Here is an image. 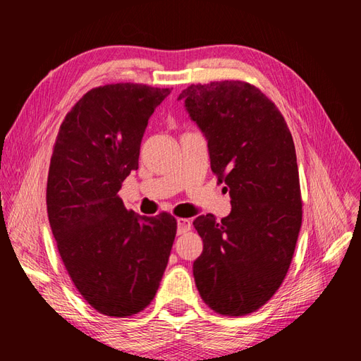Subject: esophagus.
Returning <instances> with one entry per match:
<instances>
[{"label": "esophagus", "instance_id": "1", "mask_svg": "<svg viewBox=\"0 0 361 361\" xmlns=\"http://www.w3.org/2000/svg\"><path fill=\"white\" fill-rule=\"evenodd\" d=\"M176 225H178V234H185L192 228V221L189 219H178L176 220Z\"/></svg>", "mask_w": 361, "mask_h": 361}]
</instances>
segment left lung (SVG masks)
Here are the masks:
<instances>
[{
    "label": "left lung",
    "instance_id": "obj_1",
    "mask_svg": "<svg viewBox=\"0 0 361 361\" xmlns=\"http://www.w3.org/2000/svg\"><path fill=\"white\" fill-rule=\"evenodd\" d=\"M178 99L208 140L211 169L233 206L220 221L194 220L203 239L195 286L219 315H248L278 291L293 259L302 221L293 137L278 106L248 82L197 83Z\"/></svg>",
    "mask_w": 361,
    "mask_h": 361
}]
</instances>
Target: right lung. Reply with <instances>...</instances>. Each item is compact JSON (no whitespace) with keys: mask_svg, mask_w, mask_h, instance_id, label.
Instances as JSON below:
<instances>
[{"mask_svg":"<svg viewBox=\"0 0 361 361\" xmlns=\"http://www.w3.org/2000/svg\"><path fill=\"white\" fill-rule=\"evenodd\" d=\"M169 94L130 82L90 90L52 149L46 206L60 257L82 298L111 318L152 302L175 240L173 216H135L118 195L137 169L149 118Z\"/></svg>","mask_w":361,"mask_h":361,"instance_id":"obj_1","label":"right lung"}]
</instances>
